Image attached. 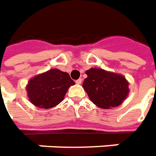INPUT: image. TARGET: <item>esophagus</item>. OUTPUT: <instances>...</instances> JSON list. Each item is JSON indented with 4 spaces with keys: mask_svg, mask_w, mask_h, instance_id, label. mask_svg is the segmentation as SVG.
<instances>
[{
    "mask_svg": "<svg viewBox=\"0 0 156 156\" xmlns=\"http://www.w3.org/2000/svg\"><path fill=\"white\" fill-rule=\"evenodd\" d=\"M81 81H82V80H81V79H78V80H76V84L80 85V84H81Z\"/></svg>",
    "mask_w": 156,
    "mask_h": 156,
    "instance_id": "1",
    "label": "esophagus"
}]
</instances>
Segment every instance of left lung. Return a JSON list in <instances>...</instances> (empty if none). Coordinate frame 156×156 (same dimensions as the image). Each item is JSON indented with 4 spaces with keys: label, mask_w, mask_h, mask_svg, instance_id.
Masks as SVG:
<instances>
[{
    "label": "left lung",
    "mask_w": 156,
    "mask_h": 156,
    "mask_svg": "<svg viewBox=\"0 0 156 156\" xmlns=\"http://www.w3.org/2000/svg\"><path fill=\"white\" fill-rule=\"evenodd\" d=\"M82 84L90 100L99 108L109 109L122 104L129 92L128 81L123 76L92 68Z\"/></svg>",
    "instance_id": "1"
}]
</instances>
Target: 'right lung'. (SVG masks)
Returning <instances> with one entry per match:
<instances>
[{
    "instance_id": "1",
    "label": "right lung",
    "mask_w": 156,
    "mask_h": 156,
    "mask_svg": "<svg viewBox=\"0 0 156 156\" xmlns=\"http://www.w3.org/2000/svg\"><path fill=\"white\" fill-rule=\"evenodd\" d=\"M73 85L75 81L68 73L52 69L29 80L27 95L36 107L51 109L64 100L68 89Z\"/></svg>"
}]
</instances>
